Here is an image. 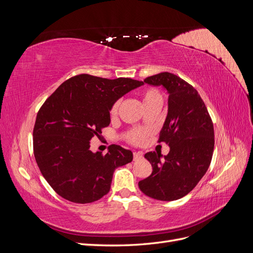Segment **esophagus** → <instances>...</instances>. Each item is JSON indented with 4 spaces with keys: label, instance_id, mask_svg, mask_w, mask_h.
Wrapping results in <instances>:
<instances>
[{
    "label": "esophagus",
    "instance_id": "34e87169",
    "mask_svg": "<svg viewBox=\"0 0 253 253\" xmlns=\"http://www.w3.org/2000/svg\"><path fill=\"white\" fill-rule=\"evenodd\" d=\"M142 152H134L133 153V157H134V160H137V159H140L142 157Z\"/></svg>",
    "mask_w": 253,
    "mask_h": 253
}]
</instances>
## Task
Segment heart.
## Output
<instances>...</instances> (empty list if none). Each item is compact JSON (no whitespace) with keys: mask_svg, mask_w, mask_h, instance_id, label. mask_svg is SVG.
<instances>
[{"mask_svg":"<svg viewBox=\"0 0 253 253\" xmlns=\"http://www.w3.org/2000/svg\"><path fill=\"white\" fill-rule=\"evenodd\" d=\"M141 99L144 106L151 103H155V102L163 103V95L160 94V91L158 89L153 88V87L144 88L141 91ZM118 108H119V101H116L111 106L110 114L112 117L116 116L118 113ZM148 134L149 132L144 128H132L126 132V138L129 143L135 144V145H141L144 143Z\"/></svg>","mask_w":253,"mask_h":253,"instance_id":"1","label":"heart"}]
</instances>
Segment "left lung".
I'll list each match as a JSON object with an SVG mask.
<instances>
[{
  "mask_svg": "<svg viewBox=\"0 0 253 253\" xmlns=\"http://www.w3.org/2000/svg\"><path fill=\"white\" fill-rule=\"evenodd\" d=\"M163 85L169 93V109L158 142L170 145L162 159L158 152L144 155L152 165L149 177L138 182L141 192L157 201H176L192 191L210 166L214 149V127L197 90L171 73L144 79Z\"/></svg>",
  "mask_w": 253,
  "mask_h": 253,
  "instance_id": "1",
  "label": "left lung"
}]
</instances>
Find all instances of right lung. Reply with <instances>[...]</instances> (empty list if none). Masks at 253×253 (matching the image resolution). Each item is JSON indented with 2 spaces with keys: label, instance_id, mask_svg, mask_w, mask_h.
I'll list each match as a JSON object with an SVG mask.
<instances>
[{
  "label": "right lung",
  "instance_id": "obj_1",
  "mask_svg": "<svg viewBox=\"0 0 253 253\" xmlns=\"http://www.w3.org/2000/svg\"><path fill=\"white\" fill-rule=\"evenodd\" d=\"M143 82L105 79L80 74L64 81L45 100L34 126V154L53 191L64 200L89 204L109 193L113 173L133 160L117 144L93 153L89 141L109 126L110 109L120 97Z\"/></svg>",
  "mask_w": 253,
  "mask_h": 253
}]
</instances>
